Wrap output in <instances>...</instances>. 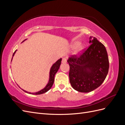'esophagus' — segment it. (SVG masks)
Here are the masks:
<instances>
[{
    "label": "esophagus",
    "mask_w": 125,
    "mask_h": 125,
    "mask_svg": "<svg viewBox=\"0 0 125 125\" xmlns=\"http://www.w3.org/2000/svg\"><path fill=\"white\" fill-rule=\"evenodd\" d=\"M67 62V59L66 58H63L62 59V63H65Z\"/></svg>",
    "instance_id": "34e87169"
}]
</instances>
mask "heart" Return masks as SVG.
<instances>
[{
  "instance_id": "1",
  "label": "heart",
  "mask_w": 125,
  "mask_h": 125,
  "mask_svg": "<svg viewBox=\"0 0 125 125\" xmlns=\"http://www.w3.org/2000/svg\"><path fill=\"white\" fill-rule=\"evenodd\" d=\"M70 48L73 50H75V54H78L82 52V51L83 49L82 46L80 45V43L78 42H75L73 43L71 45Z\"/></svg>"
}]
</instances>
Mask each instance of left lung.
Returning a JSON list of instances; mask_svg holds the SVG:
<instances>
[{
    "instance_id": "1",
    "label": "left lung",
    "mask_w": 125,
    "mask_h": 125,
    "mask_svg": "<svg viewBox=\"0 0 125 125\" xmlns=\"http://www.w3.org/2000/svg\"><path fill=\"white\" fill-rule=\"evenodd\" d=\"M89 48L80 56H72L67 60L70 66L69 81L78 92L88 93L99 87L106 77L109 61L104 45L90 36Z\"/></svg>"
}]
</instances>
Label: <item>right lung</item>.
Returning <instances> with one entry per match:
<instances>
[{
	"label": "right lung",
	"instance_id": "obj_1",
	"mask_svg": "<svg viewBox=\"0 0 125 125\" xmlns=\"http://www.w3.org/2000/svg\"><path fill=\"white\" fill-rule=\"evenodd\" d=\"M27 39H25L24 40L23 42H22V43H23L24 41H25V40H26ZM17 50H16L14 52V53L12 55V59H11V61H12V58H13V57L14 56L15 53H16V52ZM62 58H60L56 62H55L53 65H52V66L51 67V69H50V76H49V80L48 82L47 83V84H46V85L45 86V87L44 88H43V89H42L41 90L39 91L38 92H34V93H31V92H29L28 91H26L25 90H24L23 89H21L24 91L26 93H29V94H33V95H39V94H43L47 92L48 90H50L52 86V84L54 83V78H55V75L56 74V73H57V71L59 68L60 66L61 65V62H62ZM19 86V85H18ZM20 87V86H19Z\"/></svg>",
	"mask_w": 125,
	"mask_h": 125
}]
</instances>
